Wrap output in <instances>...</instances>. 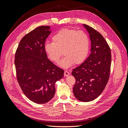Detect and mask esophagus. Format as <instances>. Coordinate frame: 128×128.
I'll return each instance as SVG.
<instances>
[{
	"instance_id": "obj_1",
	"label": "esophagus",
	"mask_w": 128,
	"mask_h": 128,
	"mask_svg": "<svg viewBox=\"0 0 128 128\" xmlns=\"http://www.w3.org/2000/svg\"><path fill=\"white\" fill-rule=\"evenodd\" d=\"M70 75V72L67 71V70H66V71H64V76H68Z\"/></svg>"
}]
</instances>
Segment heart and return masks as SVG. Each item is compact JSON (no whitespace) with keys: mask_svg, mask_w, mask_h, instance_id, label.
<instances>
[{"mask_svg":"<svg viewBox=\"0 0 128 128\" xmlns=\"http://www.w3.org/2000/svg\"><path fill=\"white\" fill-rule=\"evenodd\" d=\"M53 42H46L44 50L52 61L58 63L62 53L65 56L60 62L64 68L72 64H80L88 56L90 50V38L85 31L64 28L57 32L52 37ZM64 53H62V51Z\"/></svg>","mask_w":128,"mask_h":128,"instance_id":"b5f03b06","label":"heart"}]
</instances>
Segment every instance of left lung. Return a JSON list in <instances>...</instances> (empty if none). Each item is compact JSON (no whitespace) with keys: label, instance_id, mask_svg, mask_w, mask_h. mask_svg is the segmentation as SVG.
<instances>
[{"label":"left lung","instance_id":"8db88e82","mask_svg":"<svg viewBox=\"0 0 128 128\" xmlns=\"http://www.w3.org/2000/svg\"><path fill=\"white\" fill-rule=\"evenodd\" d=\"M90 34L91 53L80 66L72 70L75 78L73 93L82 102H90L98 97L109 80L111 51L104 38L99 32L84 24Z\"/></svg>","mask_w":128,"mask_h":128}]
</instances>
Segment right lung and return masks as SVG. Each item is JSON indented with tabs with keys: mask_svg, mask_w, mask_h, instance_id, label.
<instances>
[{
	"mask_svg": "<svg viewBox=\"0 0 128 128\" xmlns=\"http://www.w3.org/2000/svg\"><path fill=\"white\" fill-rule=\"evenodd\" d=\"M49 26H41L21 40L15 56L18 82L25 96L34 103H46L56 92L55 83L63 78L64 70L47 58L45 41L51 33Z\"/></svg>",
	"mask_w": 128,
	"mask_h": 128,
	"instance_id": "right-lung-1",
	"label": "right lung"
}]
</instances>
